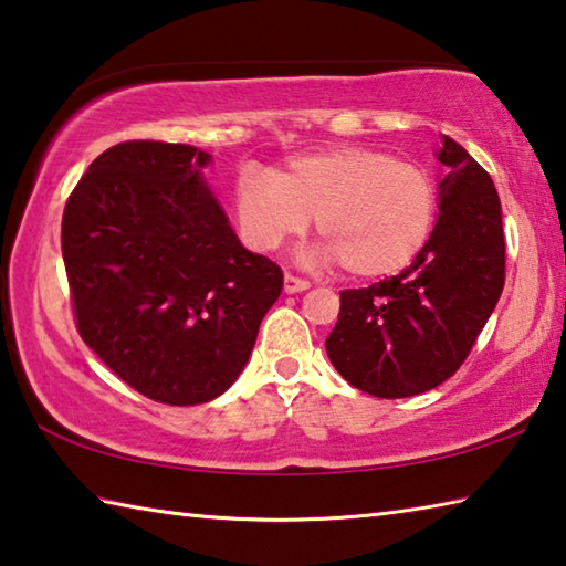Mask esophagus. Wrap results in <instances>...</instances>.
Returning a JSON list of instances; mask_svg holds the SVG:
<instances>
[{
  "mask_svg": "<svg viewBox=\"0 0 566 566\" xmlns=\"http://www.w3.org/2000/svg\"><path fill=\"white\" fill-rule=\"evenodd\" d=\"M304 290H310V282L302 280V276H294L290 272L284 274V292L286 294H296V292H304Z\"/></svg>",
  "mask_w": 566,
  "mask_h": 566,
  "instance_id": "34e87169",
  "label": "esophagus"
}]
</instances>
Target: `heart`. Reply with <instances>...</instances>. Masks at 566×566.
Returning <instances> with one entry per match:
<instances>
[{
	"mask_svg": "<svg viewBox=\"0 0 566 566\" xmlns=\"http://www.w3.org/2000/svg\"><path fill=\"white\" fill-rule=\"evenodd\" d=\"M437 185L429 171L385 149L337 147L300 155L272 175L244 171L234 187L239 234L272 252L317 217L319 260L357 280L397 274L417 260L434 229Z\"/></svg>",
	"mask_w": 566,
	"mask_h": 566,
	"instance_id": "obj_1",
	"label": "heart"
}]
</instances>
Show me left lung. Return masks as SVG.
Returning <instances> with one entry per match:
<instances>
[{"instance_id": "1", "label": "left lung", "mask_w": 566, "mask_h": 566, "mask_svg": "<svg viewBox=\"0 0 566 566\" xmlns=\"http://www.w3.org/2000/svg\"><path fill=\"white\" fill-rule=\"evenodd\" d=\"M439 217L405 272L339 292L334 369L371 397H415L462 367L504 290L502 205L492 177L442 137Z\"/></svg>"}]
</instances>
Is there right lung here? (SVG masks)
<instances>
[{
  "label": "right lung",
  "mask_w": 566,
  "mask_h": 566,
  "mask_svg": "<svg viewBox=\"0 0 566 566\" xmlns=\"http://www.w3.org/2000/svg\"><path fill=\"white\" fill-rule=\"evenodd\" d=\"M205 165L189 145L122 142L92 161L62 217L76 332L122 381L171 407L232 387L284 282L239 242Z\"/></svg>",
  "instance_id": "add662e5"
}]
</instances>
